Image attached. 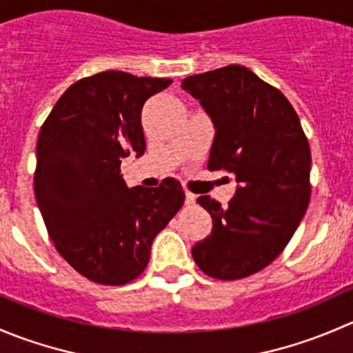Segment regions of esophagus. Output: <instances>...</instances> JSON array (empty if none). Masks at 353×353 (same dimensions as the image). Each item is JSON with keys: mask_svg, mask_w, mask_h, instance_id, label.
I'll use <instances>...</instances> for the list:
<instances>
[{"mask_svg": "<svg viewBox=\"0 0 353 353\" xmlns=\"http://www.w3.org/2000/svg\"><path fill=\"white\" fill-rule=\"evenodd\" d=\"M194 201H196V194H193V193H191V191H188L184 203H186V205H193Z\"/></svg>", "mask_w": 353, "mask_h": 353, "instance_id": "34e87169", "label": "esophagus"}]
</instances>
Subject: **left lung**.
Here are the masks:
<instances>
[{"instance_id":"left-lung-1","label":"left lung","mask_w":353,"mask_h":353,"mask_svg":"<svg viewBox=\"0 0 353 353\" xmlns=\"http://www.w3.org/2000/svg\"><path fill=\"white\" fill-rule=\"evenodd\" d=\"M183 88L215 126L208 169L234 174L239 183L227 208L210 196L196 199L213 227L191 254L212 279H245L285 249L307 210V137L285 95L245 66L191 74Z\"/></svg>"}]
</instances>
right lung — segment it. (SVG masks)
Segmentation results:
<instances>
[{
  "instance_id": "obj_1",
  "label": "right lung",
  "mask_w": 353,
  "mask_h": 353,
  "mask_svg": "<svg viewBox=\"0 0 353 353\" xmlns=\"http://www.w3.org/2000/svg\"><path fill=\"white\" fill-rule=\"evenodd\" d=\"M170 78L102 71L74 81L44 121L34 190L49 237L85 279L124 285L140 276L152 243L184 203L179 181L128 188L121 160L145 154L143 104Z\"/></svg>"
}]
</instances>
